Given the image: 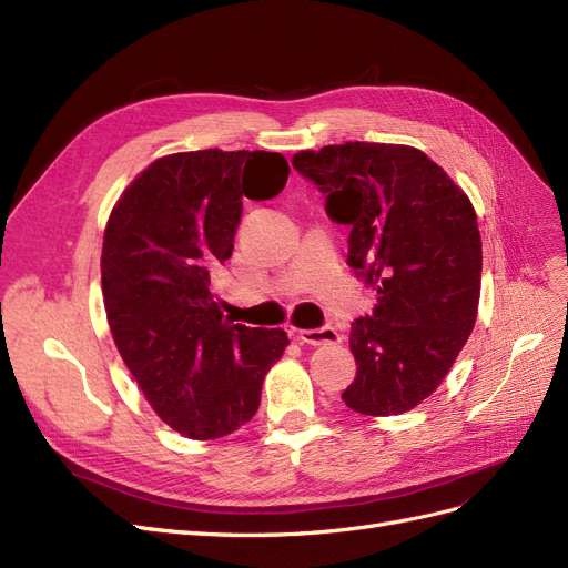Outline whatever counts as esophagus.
Returning <instances> with one entry per match:
<instances>
[{
	"label": "esophagus",
	"instance_id": "esophagus-1",
	"mask_svg": "<svg viewBox=\"0 0 568 568\" xmlns=\"http://www.w3.org/2000/svg\"><path fill=\"white\" fill-rule=\"evenodd\" d=\"M298 341L307 343V346H326V343H338L341 336L334 326H320V329H301Z\"/></svg>",
	"mask_w": 568,
	"mask_h": 568
}]
</instances>
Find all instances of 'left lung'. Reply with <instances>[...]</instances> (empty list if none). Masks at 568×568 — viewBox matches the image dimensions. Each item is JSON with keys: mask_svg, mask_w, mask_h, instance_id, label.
Returning a JSON list of instances; mask_svg holds the SVG:
<instances>
[{"mask_svg": "<svg viewBox=\"0 0 568 568\" xmlns=\"http://www.w3.org/2000/svg\"><path fill=\"white\" fill-rule=\"evenodd\" d=\"M351 227L348 265L376 291L357 317V363L341 398L359 415H400L432 395L467 343L480 294L474 205L419 149L346 142L291 161Z\"/></svg>", "mask_w": 568, "mask_h": 568, "instance_id": "1", "label": "left lung"}]
</instances>
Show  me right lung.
I'll return each instance as SVG.
<instances>
[{"label":"right lung","mask_w":568,"mask_h":568,"mask_svg":"<svg viewBox=\"0 0 568 568\" xmlns=\"http://www.w3.org/2000/svg\"><path fill=\"white\" fill-rule=\"evenodd\" d=\"M286 178V159L270 151L173 153L153 161L109 217L101 288L113 341L151 407L186 438L244 426L288 343L284 329L234 324L211 294L244 196H277Z\"/></svg>","instance_id":"obj_1"}]
</instances>
